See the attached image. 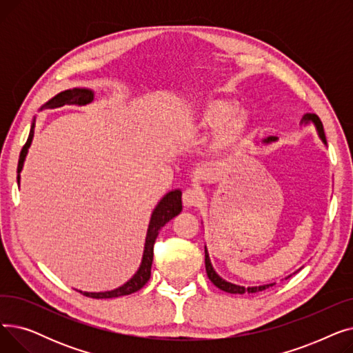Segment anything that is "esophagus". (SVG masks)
<instances>
[{"label":"esophagus","mask_w":353,"mask_h":353,"mask_svg":"<svg viewBox=\"0 0 353 353\" xmlns=\"http://www.w3.org/2000/svg\"><path fill=\"white\" fill-rule=\"evenodd\" d=\"M181 199H183V205H184V206L193 208V206H199L200 203L203 201V199H205V196H203L201 190L192 188V189L184 190Z\"/></svg>","instance_id":"34e87169"}]
</instances>
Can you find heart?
<instances>
[{"instance_id": "1", "label": "heart", "mask_w": 353, "mask_h": 353, "mask_svg": "<svg viewBox=\"0 0 353 353\" xmlns=\"http://www.w3.org/2000/svg\"><path fill=\"white\" fill-rule=\"evenodd\" d=\"M193 132L205 137L216 132L208 144V153L213 157H223L237 152L245 143L250 119L245 111L226 99H209L199 104L192 116Z\"/></svg>"}]
</instances>
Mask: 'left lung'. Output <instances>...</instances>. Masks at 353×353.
<instances>
[{
    "label": "left lung",
    "instance_id": "1",
    "mask_svg": "<svg viewBox=\"0 0 353 353\" xmlns=\"http://www.w3.org/2000/svg\"><path fill=\"white\" fill-rule=\"evenodd\" d=\"M309 123H313L314 127H316V132L321 137V140L323 141V144H326V137H325V132H323V124L321 121V119L316 116V114H305L301 124H309ZM277 137L276 136H269L268 139L263 140V143L269 144V143H273L276 141ZM205 263H206V272H208V276L210 282L219 288L220 290H225L228 293H239V294H243V293H257V292H262V290H266L269 289L270 286H273L274 283H269V285H262V286H250V288H245V286H239V285H234V283H230L225 279H221V277L216 273V270L213 269L212 263H210V257H209V253H208V249L205 248ZM290 277V276H288ZM286 277V279H288Z\"/></svg>",
    "mask_w": 353,
    "mask_h": 353
}]
</instances>
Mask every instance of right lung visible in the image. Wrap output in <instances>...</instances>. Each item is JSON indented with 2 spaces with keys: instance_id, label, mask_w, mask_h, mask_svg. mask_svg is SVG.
<instances>
[{
  "instance_id": "obj_1",
  "label": "right lung",
  "mask_w": 353,
  "mask_h": 353,
  "mask_svg": "<svg viewBox=\"0 0 353 353\" xmlns=\"http://www.w3.org/2000/svg\"><path fill=\"white\" fill-rule=\"evenodd\" d=\"M94 99V92L87 88H72V90H65L60 94L55 96L54 99H51L46 105L41 107V110L44 107H61L64 104H79V105H84L92 101ZM35 124V119L31 124V130H30V136L27 139V143L24 144L23 150L20 153V160H18V167H17V181L20 184V173L23 170L24 165V160L27 157L28 148L31 145L32 137H34V125ZM181 212V192L180 190H172L167 193L160 201L159 205L156 206V209L153 210L150 223H148V229H147V236H145V243H144V252H143V259H141V265L139 268V270L136 272V274L130 279L128 282H125L123 286L114 289V290H108V292H81L84 296H88V298L92 299H110V298H119V296H124V294H130L134 293L137 290H140L147 281L150 279L152 274V263H153V246L156 239L159 236V232L161 230V228L170 221L174 216H177Z\"/></svg>"
}]
</instances>
